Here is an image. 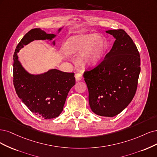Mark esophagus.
Instances as JSON below:
<instances>
[{
    "instance_id": "34e87169",
    "label": "esophagus",
    "mask_w": 157,
    "mask_h": 157,
    "mask_svg": "<svg viewBox=\"0 0 157 157\" xmlns=\"http://www.w3.org/2000/svg\"><path fill=\"white\" fill-rule=\"evenodd\" d=\"M75 79H76V81H80L81 79H82V74L81 73H76L75 74Z\"/></svg>"
}]
</instances>
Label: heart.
<instances>
[{"instance_id":"1","label":"heart","mask_w":157,"mask_h":157,"mask_svg":"<svg viewBox=\"0 0 157 157\" xmlns=\"http://www.w3.org/2000/svg\"><path fill=\"white\" fill-rule=\"evenodd\" d=\"M106 48L105 39L98 34H82L71 37L64 45L70 54L81 53L79 60L83 64L95 63L100 59Z\"/></svg>"}]
</instances>
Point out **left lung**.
I'll return each mask as SVG.
<instances>
[{"label": "left lung", "instance_id": "1", "mask_svg": "<svg viewBox=\"0 0 157 157\" xmlns=\"http://www.w3.org/2000/svg\"><path fill=\"white\" fill-rule=\"evenodd\" d=\"M106 33L115 38L103 60L83 74L90 109L98 115L114 117L125 109L137 90L140 56L136 44L123 29Z\"/></svg>", "mask_w": 157, "mask_h": 157}]
</instances>
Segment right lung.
Returning a JSON list of instances; mask_svg holds the SVG:
<instances>
[{"instance_id": "add662e5", "label": "right lung", "mask_w": 157, "mask_h": 157, "mask_svg": "<svg viewBox=\"0 0 157 157\" xmlns=\"http://www.w3.org/2000/svg\"><path fill=\"white\" fill-rule=\"evenodd\" d=\"M55 36L40 29H31L17 44L13 57V83L17 96L31 112L45 119L57 117L63 112L69 90L75 83L74 73L53 69L41 75L30 74L17 55L23 45L34 40H52Z\"/></svg>"}]
</instances>
